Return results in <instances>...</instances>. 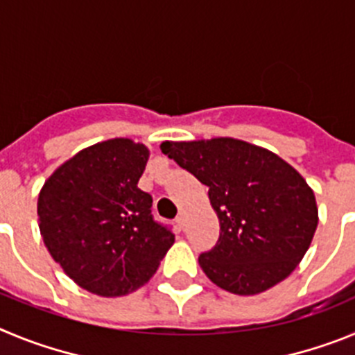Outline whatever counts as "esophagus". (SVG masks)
I'll return each mask as SVG.
<instances>
[{
	"mask_svg": "<svg viewBox=\"0 0 355 355\" xmlns=\"http://www.w3.org/2000/svg\"><path fill=\"white\" fill-rule=\"evenodd\" d=\"M175 224H178V227L180 229H184V225H187V216H184V213H180V215H178Z\"/></svg>",
	"mask_w": 355,
	"mask_h": 355,
	"instance_id": "esophagus-1",
	"label": "esophagus"
}]
</instances>
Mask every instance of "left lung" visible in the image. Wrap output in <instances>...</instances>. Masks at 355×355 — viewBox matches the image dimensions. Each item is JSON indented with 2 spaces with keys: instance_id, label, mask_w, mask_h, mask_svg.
<instances>
[{
  "instance_id": "obj_1",
  "label": "left lung",
  "mask_w": 355,
  "mask_h": 355,
  "mask_svg": "<svg viewBox=\"0 0 355 355\" xmlns=\"http://www.w3.org/2000/svg\"><path fill=\"white\" fill-rule=\"evenodd\" d=\"M162 153L209 188L220 236L199 265L216 286L256 295L295 270L316 231L318 208L291 165L234 139L163 142Z\"/></svg>"
}]
</instances>
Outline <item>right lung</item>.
<instances>
[{
    "label": "right lung",
    "mask_w": 355,
    "mask_h": 355,
    "mask_svg": "<svg viewBox=\"0 0 355 355\" xmlns=\"http://www.w3.org/2000/svg\"><path fill=\"white\" fill-rule=\"evenodd\" d=\"M149 149L114 139L80 150L44 183L39 227L65 274L101 297L146 284L174 243L153 216V197L139 188Z\"/></svg>",
    "instance_id": "right-lung-1"
}]
</instances>
